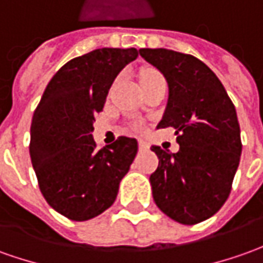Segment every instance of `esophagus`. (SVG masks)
<instances>
[{
  "label": "esophagus",
  "instance_id": "34e87169",
  "mask_svg": "<svg viewBox=\"0 0 263 263\" xmlns=\"http://www.w3.org/2000/svg\"><path fill=\"white\" fill-rule=\"evenodd\" d=\"M138 148H139V151H146V149H148V144H146L145 141H142V139H139Z\"/></svg>",
  "mask_w": 263,
  "mask_h": 263
}]
</instances>
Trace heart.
I'll return each instance as SVG.
<instances>
[{"instance_id": "obj_1", "label": "heart", "mask_w": 263, "mask_h": 263, "mask_svg": "<svg viewBox=\"0 0 263 263\" xmlns=\"http://www.w3.org/2000/svg\"><path fill=\"white\" fill-rule=\"evenodd\" d=\"M153 76H160V74H158V73H157V71H154V70H148V71H145V73H144L142 79H144V78H153Z\"/></svg>"}]
</instances>
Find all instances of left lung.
Returning <instances> with one entry per match:
<instances>
[{
  "label": "left lung",
  "mask_w": 263,
  "mask_h": 263,
  "mask_svg": "<svg viewBox=\"0 0 263 263\" xmlns=\"http://www.w3.org/2000/svg\"><path fill=\"white\" fill-rule=\"evenodd\" d=\"M161 71L168 101L157 129H176L178 153L153 145L158 168L149 177L155 204L173 220L196 224L228 200L240 161L242 142L235 105L201 60L168 49H141Z\"/></svg>",
  "instance_id": "1"
}]
</instances>
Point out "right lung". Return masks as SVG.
I'll list each match as a JSON object with an SVG mask.
<instances>
[{"mask_svg":"<svg viewBox=\"0 0 263 263\" xmlns=\"http://www.w3.org/2000/svg\"><path fill=\"white\" fill-rule=\"evenodd\" d=\"M138 53L103 47L71 59L50 80L34 112L30 157L40 190L70 220L93 219L112 206L138 153L135 138L121 137L98 149L92 135L114 80Z\"/></svg>","mask_w":263,"mask_h":263,"instance_id":"obj_1","label":"right lung"}]
</instances>
